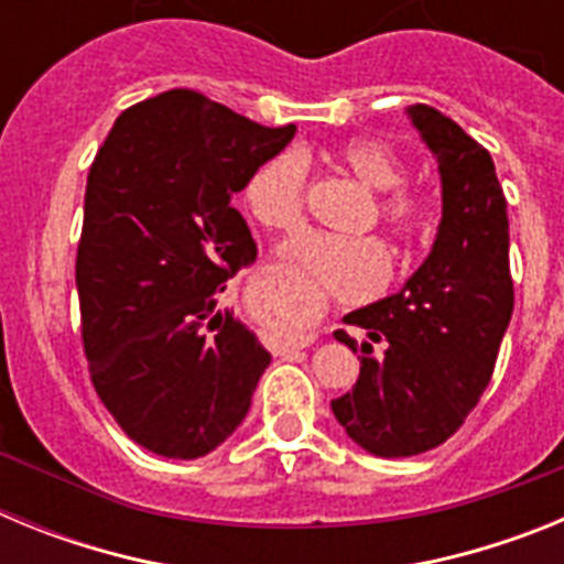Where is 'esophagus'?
Returning <instances> with one entry per match:
<instances>
[{
  "mask_svg": "<svg viewBox=\"0 0 564 564\" xmlns=\"http://www.w3.org/2000/svg\"><path fill=\"white\" fill-rule=\"evenodd\" d=\"M302 347H305V344H302ZM291 350H296V347H291ZM291 350H285V352H291Z\"/></svg>",
  "mask_w": 564,
  "mask_h": 564,
  "instance_id": "esophagus-1",
  "label": "esophagus"
}]
</instances>
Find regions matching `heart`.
<instances>
[{
  "mask_svg": "<svg viewBox=\"0 0 564 564\" xmlns=\"http://www.w3.org/2000/svg\"><path fill=\"white\" fill-rule=\"evenodd\" d=\"M333 166L370 188L372 203L364 208L358 231L378 223L390 231L401 251H415L432 234V214L421 194L403 188L406 166L395 152L370 138H352L330 149ZM311 166L296 149H282L259 163L242 186V203L259 226L271 231H296L305 223ZM293 265L311 273L325 291L344 299L376 293L390 276V253L376 237H330L307 234L285 248Z\"/></svg>",
  "mask_w": 564,
  "mask_h": 564,
  "instance_id": "b5f03b06",
  "label": "heart"
}]
</instances>
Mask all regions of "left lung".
<instances>
[{"label":"left lung","mask_w":564,"mask_h":564,"mask_svg":"<svg viewBox=\"0 0 564 564\" xmlns=\"http://www.w3.org/2000/svg\"><path fill=\"white\" fill-rule=\"evenodd\" d=\"M410 115L437 158L443 220L432 253L395 296L344 316L370 341L352 392L330 403L344 432L378 457L421 455L460 430L514 311L506 194L491 154L430 104ZM336 338L356 352V338ZM372 343L384 347L376 359Z\"/></svg>","instance_id":"left-lung-1"}]
</instances>
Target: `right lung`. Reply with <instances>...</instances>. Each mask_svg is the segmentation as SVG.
<instances>
[{
    "instance_id": "add662e5",
    "label": "right lung",
    "mask_w": 564,
    "mask_h": 564,
    "mask_svg": "<svg viewBox=\"0 0 564 564\" xmlns=\"http://www.w3.org/2000/svg\"><path fill=\"white\" fill-rule=\"evenodd\" d=\"M293 132L169 89L123 109L89 166L76 257L84 356L109 415L154 455L217 449L271 364L217 302L257 259L231 197Z\"/></svg>"
}]
</instances>
